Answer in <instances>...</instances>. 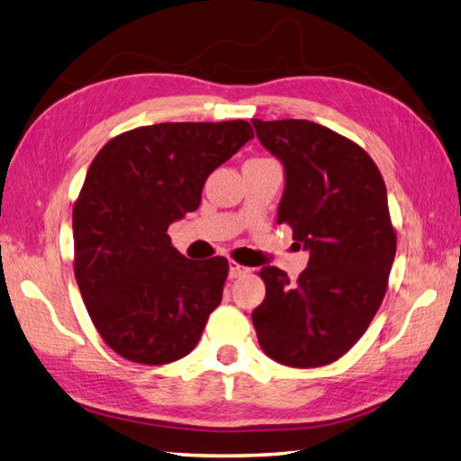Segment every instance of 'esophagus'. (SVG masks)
Instances as JSON below:
<instances>
[{
  "instance_id": "1",
  "label": "esophagus",
  "mask_w": 461,
  "mask_h": 461,
  "mask_svg": "<svg viewBox=\"0 0 461 461\" xmlns=\"http://www.w3.org/2000/svg\"><path fill=\"white\" fill-rule=\"evenodd\" d=\"M247 273H249V268L239 265L237 260H230V263H229V279H239V276L247 275Z\"/></svg>"
}]
</instances>
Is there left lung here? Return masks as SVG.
<instances>
[{"mask_svg": "<svg viewBox=\"0 0 461 461\" xmlns=\"http://www.w3.org/2000/svg\"><path fill=\"white\" fill-rule=\"evenodd\" d=\"M253 126L285 168L276 222L309 250L294 285L281 268H260L267 294L253 311L258 345L283 366H327L359 341L385 297L397 249L385 182L361 146L325 126Z\"/></svg>", "mask_w": 461, "mask_h": 461, "instance_id": "obj_1", "label": "left lung"}]
</instances>
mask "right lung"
Listing matches in <instances>:
<instances>
[{"instance_id": "add662e5", "label": "right lung", "mask_w": 461, "mask_h": 461, "mask_svg": "<svg viewBox=\"0 0 461 461\" xmlns=\"http://www.w3.org/2000/svg\"><path fill=\"white\" fill-rule=\"evenodd\" d=\"M253 136L245 120L164 122L95 154L72 214L74 275L92 323L124 359L185 357L221 305L229 260L182 257L167 230L196 211L208 175Z\"/></svg>"}]
</instances>
